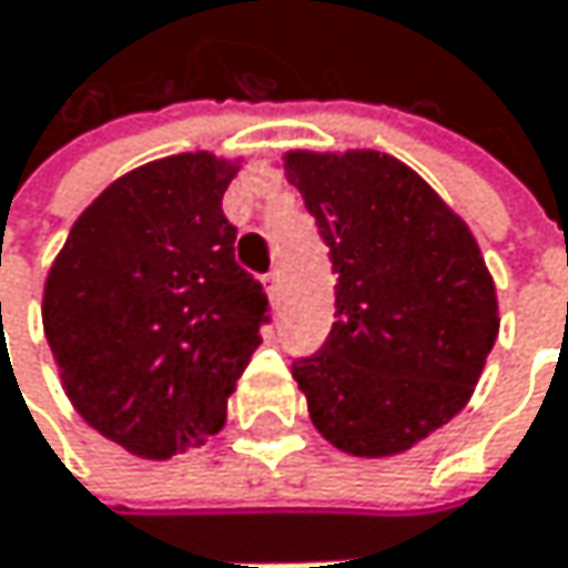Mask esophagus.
<instances>
[{
	"instance_id": "esophagus-1",
	"label": "esophagus",
	"mask_w": 568,
	"mask_h": 568,
	"mask_svg": "<svg viewBox=\"0 0 568 568\" xmlns=\"http://www.w3.org/2000/svg\"><path fill=\"white\" fill-rule=\"evenodd\" d=\"M264 287H267L271 301H277V297H281V271H271V274H264Z\"/></svg>"
}]
</instances>
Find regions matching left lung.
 Returning a JSON list of instances; mask_svg holds the SVG:
<instances>
[{"label":"left lung","mask_w":568,"mask_h":568,"mask_svg":"<svg viewBox=\"0 0 568 568\" xmlns=\"http://www.w3.org/2000/svg\"><path fill=\"white\" fill-rule=\"evenodd\" d=\"M336 277V323L294 363L317 432L392 458L448 425L477 386L500 317L470 229L389 153H284Z\"/></svg>","instance_id":"1"}]
</instances>
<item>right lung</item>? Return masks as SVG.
I'll use <instances>...</instances> for the list:
<instances>
[{"label": "right lung", "instance_id": "1", "mask_svg": "<svg viewBox=\"0 0 568 568\" xmlns=\"http://www.w3.org/2000/svg\"><path fill=\"white\" fill-rule=\"evenodd\" d=\"M239 160L209 150L113 179L78 215L41 297L78 415L136 458L219 435L261 346L267 294L235 264L222 195Z\"/></svg>", "mask_w": 568, "mask_h": 568}]
</instances>
